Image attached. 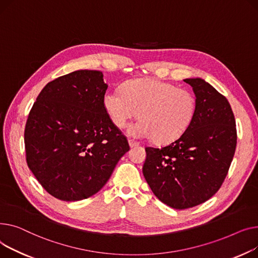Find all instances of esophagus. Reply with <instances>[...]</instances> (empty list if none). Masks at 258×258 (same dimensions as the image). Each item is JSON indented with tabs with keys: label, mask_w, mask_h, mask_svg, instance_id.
Returning a JSON list of instances; mask_svg holds the SVG:
<instances>
[{
	"label": "esophagus",
	"mask_w": 258,
	"mask_h": 258,
	"mask_svg": "<svg viewBox=\"0 0 258 258\" xmlns=\"http://www.w3.org/2000/svg\"><path fill=\"white\" fill-rule=\"evenodd\" d=\"M128 143H129L130 148H133V147H136V146H139V145H140V143H139V142H135V141H133V140H129V141H128Z\"/></svg>",
	"instance_id": "34e87169"
}]
</instances>
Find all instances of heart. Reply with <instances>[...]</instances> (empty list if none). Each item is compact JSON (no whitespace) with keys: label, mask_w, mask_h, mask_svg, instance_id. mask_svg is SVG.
<instances>
[{"label":"heart","mask_w":258,"mask_h":258,"mask_svg":"<svg viewBox=\"0 0 258 258\" xmlns=\"http://www.w3.org/2000/svg\"><path fill=\"white\" fill-rule=\"evenodd\" d=\"M103 105L118 128L140 115L141 119L130 125L127 133L133 138H153L158 144L178 140L190 126L197 108L196 98L188 90L150 78L130 80L123 90H107Z\"/></svg>","instance_id":"obj_1"}]
</instances>
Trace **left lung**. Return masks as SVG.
<instances>
[{
    "instance_id": "1",
    "label": "left lung",
    "mask_w": 258,
    "mask_h": 258,
    "mask_svg": "<svg viewBox=\"0 0 258 258\" xmlns=\"http://www.w3.org/2000/svg\"><path fill=\"white\" fill-rule=\"evenodd\" d=\"M184 82L196 96L192 122L172 144L147 147L143 166L153 194L175 209L199 205L220 189L236 147L235 118L228 100L201 78Z\"/></svg>"
}]
</instances>
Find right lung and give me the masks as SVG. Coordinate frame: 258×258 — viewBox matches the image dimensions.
Masks as SVG:
<instances>
[{
  "mask_svg": "<svg viewBox=\"0 0 258 258\" xmlns=\"http://www.w3.org/2000/svg\"><path fill=\"white\" fill-rule=\"evenodd\" d=\"M100 71L79 70L45 85L25 128L26 159L41 186L62 201L97 194L129 145L106 113Z\"/></svg>",
  "mask_w": 258,
  "mask_h": 258,
  "instance_id": "add662e5",
  "label": "right lung"
}]
</instances>
